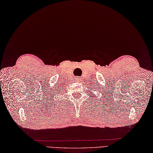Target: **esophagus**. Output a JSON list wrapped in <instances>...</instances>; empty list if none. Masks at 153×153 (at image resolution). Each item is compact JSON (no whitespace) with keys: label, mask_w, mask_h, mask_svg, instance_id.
I'll use <instances>...</instances> for the list:
<instances>
[{"label":"esophagus","mask_w":153,"mask_h":153,"mask_svg":"<svg viewBox=\"0 0 153 153\" xmlns=\"http://www.w3.org/2000/svg\"><path fill=\"white\" fill-rule=\"evenodd\" d=\"M76 80H80V77H78L77 79H76Z\"/></svg>","instance_id":"obj_1"}]
</instances>
